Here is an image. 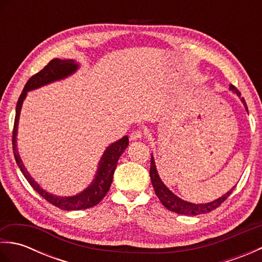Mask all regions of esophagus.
<instances>
[{"label": "esophagus", "instance_id": "34e87169", "mask_svg": "<svg viewBox=\"0 0 262 262\" xmlns=\"http://www.w3.org/2000/svg\"><path fill=\"white\" fill-rule=\"evenodd\" d=\"M143 132L141 129H137L135 132H133L130 134V141H136V140H140V138L143 137Z\"/></svg>", "mask_w": 262, "mask_h": 262}]
</instances>
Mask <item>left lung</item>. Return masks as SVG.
Wrapping results in <instances>:
<instances>
[{"instance_id": "1", "label": "left lung", "mask_w": 262, "mask_h": 262, "mask_svg": "<svg viewBox=\"0 0 262 262\" xmlns=\"http://www.w3.org/2000/svg\"><path fill=\"white\" fill-rule=\"evenodd\" d=\"M230 89L234 91L238 97H241L240 91H238L234 85H231ZM241 100L244 104V107H246V109L248 111V105L246 103V100H244V98H241ZM149 176H151V181H152V185L154 188V191H155V193H157V196L159 197L160 202L162 203L164 207L171 211H174V213H177V214H182V215H193L194 216V215H199V214L209 213V211L216 209L217 207H220V206L223 204L227 198H229V196L235 188V186H234L230 191H227L224 196H222L221 198L216 199L211 203L192 204V203L185 202V200H182L179 197H177L174 193H172L169 189L164 186V183L161 181L160 177L158 174L153 157L151 159V169H149Z\"/></svg>"}]
</instances>
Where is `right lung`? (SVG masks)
Returning <instances> with one entry per match:
<instances>
[{
	"label": "right lung",
	"instance_id": "obj_1",
	"mask_svg": "<svg viewBox=\"0 0 262 262\" xmlns=\"http://www.w3.org/2000/svg\"><path fill=\"white\" fill-rule=\"evenodd\" d=\"M77 68H79V66H77V64L73 59L54 58L41 71H39L38 73L32 75L26 83L24 91L21 92L18 103H16L15 118H14V125H13V132H12V146H13L14 159H15L16 164H18V166L22 172V174L25 176L28 182L30 183V186L35 189V190L40 194L43 199H46L49 204L56 206V207L64 210L86 209V208L93 207V206H96L101 202L103 197L107 194L109 188L111 186V182H113L114 172L117 166V162H118L120 155L125 151L126 147L128 146V143H129L128 137L124 136L121 140L111 144V145L105 149L101 160H100L97 176L94 178L93 182L85 189L84 191L76 194V196L57 197V196H54L52 193H48L47 191H45L43 189L39 187L38 183H36V181L32 179L29 173H28V171L26 170L25 165L20 159V155L18 153V149H16V144H15L20 110L22 107V102H24V100L27 96V92L33 90V89L48 84V83L51 82L64 79V77L69 76L73 73V72H75Z\"/></svg>",
	"mask_w": 262,
	"mask_h": 262
}]
</instances>
